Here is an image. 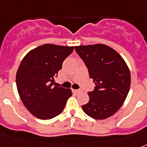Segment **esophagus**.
<instances>
[{
  "instance_id": "1",
  "label": "esophagus",
  "mask_w": 147,
  "mask_h": 147,
  "mask_svg": "<svg viewBox=\"0 0 147 147\" xmlns=\"http://www.w3.org/2000/svg\"><path fill=\"white\" fill-rule=\"evenodd\" d=\"M74 91H75V92H76V93H81V92H82V90H80V89L74 90Z\"/></svg>"
}]
</instances>
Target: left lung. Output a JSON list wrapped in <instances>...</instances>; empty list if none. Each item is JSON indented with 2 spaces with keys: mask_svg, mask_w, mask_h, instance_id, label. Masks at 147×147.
<instances>
[{
  "mask_svg": "<svg viewBox=\"0 0 147 147\" xmlns=\"http://www.w3.org/2000/svg\"><path fill=\"white\" fill-rule=\"evenodd\" d=\"M87 67L94 89L88 92L89 101L82 106L85 114L94 119L109 117L118 111L127 96L130 73L123 58L104 44L75 47Z\"/></svg>",
  "mask_w": 147,
  "mask_h": 147,
  "instance_id": "left-lung-1",
  "label": "left lung"
}]
</instances>
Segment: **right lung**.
Returning a JSON list of instances; mask_svg holds the SVG:
<instances>
[{
  "instance_id": "add662e5",
  "label": "right lung",
  "mask_w": 147,
  "mask_h": 147,
  "mask_svg": "<svg viewBox=\"0 0 147 147\" xmlns=\"http://www.w3.org/2000/svg\"><path fill=\"white\" fill-rule=\"evenodd\" d=\"M73 49V47L44 44L29 52L22 60L16 76L17 91L25 107L36 117H55L71 96L70 89L55 86V78Z\"/></svg>"
}]
</instances>
